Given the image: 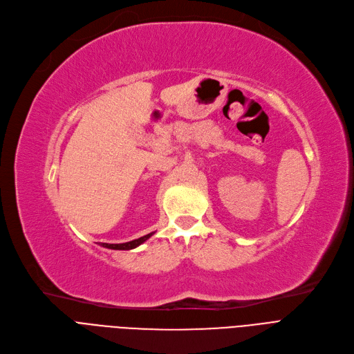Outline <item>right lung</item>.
<instances>
[{
  "label": "right lung",
  "mask_w": 354,
  "mask_h": 354,
  "mask_svg": "<svg viewBox=\"0 0 354 354\" xmlns=\"http://www.w3.org/2000/svg\"><path fill=\"white\" fill-rule=\"evenodd\" d=\"M154 233H150V234H145L140 239H136V240H131V241H127V243H120V244H109V243H98L101 247H106V248H111V250H131V248H136L138 247L140 244H142L145 240H149Z\"/></svg>",
  "instance_id": "1"
}]
</instances>
